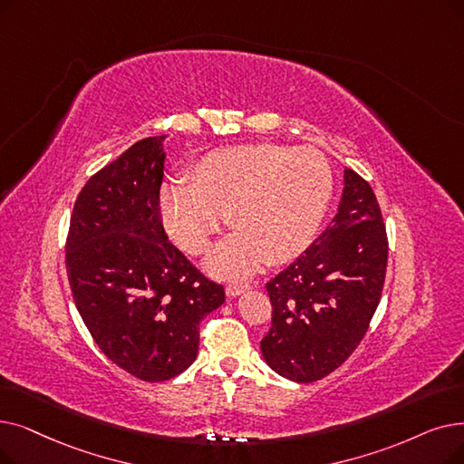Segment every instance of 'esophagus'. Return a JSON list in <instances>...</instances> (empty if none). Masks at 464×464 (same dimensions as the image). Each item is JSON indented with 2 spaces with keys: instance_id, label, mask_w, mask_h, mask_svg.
Wrapping results in <instances>:
<instances>
[{
  "instance_id": "34e87169",
  "label": "esophagus",
  "mask_w": 464,
  "mask_h": 464,
  "mask_svg": "<svg viewBox=\"0 0 464 464\" xmlns=\"http://www.w3.org/2000/svg\"><path fill=\"white\" fill-rule=\"evenodd\" d=\"M250 286L248 285H227L226 286V294H227V297H237V295H240L243 292H246Z\"/></svg>"
}]
</instances>
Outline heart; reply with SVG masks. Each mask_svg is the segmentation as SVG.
Listing matches in <instances>:
<instances>
[{"mask_svg": "<svg viewBox=\"0 0 464 464\" xmlns=\"http://www.w3.org/2000/svg\"><path fill=\"white\" fill-rule=\"evenodd\" d=\"M332 170L314 148L233 146L207 153L189 182L160 189L169 237L189 254L208 250L224 224L237 229L207 261L216 276H246L264 261L282 264L311 243L332 197Z\"/></svg>", "mask_w": 464, "mask_h": 464, "instance_id": "heart-1", "label": "heart"}]
</instances>
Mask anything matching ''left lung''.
I'll return each mask as SVG.
<instances>
[{
    "mask_svg": "<svg viewBox=\"0 0 464 464\" xmlns=\"http://www.w3.org/2000/svg\"><path fill=\"white\" fill-rule=\"evenodd\" d=\"M387 231L373 189L345 169L330 227L266 288L273 305L261 354L295 382L332 373L366 335L387 271Z\"/></svg>",
    "mask_w": 464,
    "mask_h": 464,
    "instance_id": "left-lung-1",
    "label": "left lung"
}]
</instances>
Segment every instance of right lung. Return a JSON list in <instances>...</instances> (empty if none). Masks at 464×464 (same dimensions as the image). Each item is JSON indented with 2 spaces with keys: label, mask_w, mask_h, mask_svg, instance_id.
Returning <instances> with one entry per match:
<instances>
[{
  "label": "right lung",
  "mask_w": 464,
  "mask_h": 464,
  "mask_svg": "<svg viewBox=\"0 0 464 464\" xmlns=\"http://www.w3.org/2000/svg\"><path fill=\"white\" fill-rule=\"evenodd\" d=\"M165 136L144 138L79 193L66 240L75 307L96 345L130 375L159 382L188 370L198 324L226 301L160 224Z\"/></svg>",
  "instance_id": "obj_1"
}]
</instances>
